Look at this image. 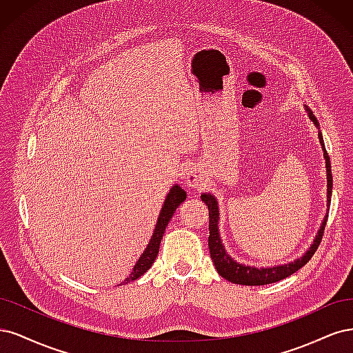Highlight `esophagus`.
I'll return each instance as SVG.
<instances>
[{
	"label": "esophagus",
	"instance_id": "1",
	"mask_svg": "<svg viewBox=\"0 0 353 353\" xmlns=\"http://www.w3.org/2000/svg\"><path fill=\"white\" fill-rule=\"evenodd\" d=\"M185 185L188 186V189L201 188L205 185V177H203V174L201 173V170L190 168L185 177Z\"/></svg>",
	"mask_w": 353,
	"mask_h": 353
}]
</instances>
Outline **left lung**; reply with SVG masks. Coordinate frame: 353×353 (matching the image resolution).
Segmentation results:
<instances>
[{"instance_id": "obj_1", "label": "left lung", "mask_w": 353, "mask_h": 353, "mask_svg": "<svg viewBox=\"0 0 353 353\" xmlns=\"http://www.w3.org/2000/svg\"><path fill=\"white\" fill-rule=\"evenodd\" d=\"M305 110H306V112H308V117L314 121L315 126L320 129V123H318L316 117L312 114V111L308 107H305ZM318 139H320V143L323 146L325 168H327V207H328L330 202H332V190H333L332 164H330V157L325 151L321 130H318ZM201 199L205 202V205L208 207V211H210L208 246H210V254H211L212 263L221 277H224L225 280H229L234 284H243V286H263V284L276 283V281H280L283 279L292 276L293 272L301 270L312 258V255L316 251V248L320 246L325 224H327V217H328V212H327L324 220H323V224L320 227V230H318V233L314 239L312 245L301 258L292 261V263H289V264H283V265H277V267L256 268V267H251V265L239 264L237 261H234L229 254L225 252V248L221 242L220 232H219V220H220L219 202H217V199H215L214 195H211V193H202Z\"/></svg>"}]
</instances>
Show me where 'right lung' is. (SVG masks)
<instances>
[{"label":"right lung","mask_w":353,"mask_h":353,"mask_svg":"<svg viewBox=\"0 0 353 353\" xmlns=\"http://www.w3.org/2000/svg\"><path fill=\"white\" fill-rule=\"evenodd\" d=\"M186 199V192L181 189L179 185H174L172 189H170L168 195L164 201V205L160 211V217H158V221L155 224V230L152 233V237L150 243H148L146 249L143 251V254L141 255V258L138 259V263L134 264L130 276L124 280L123 283H129L133 281L136 279H139L141 276H143L145 272L150 270L154 264V261L158 255V251H160V243L163 234L165 232V227L168 225V221L172 220L174 211L179 208V205L181 202Z\"/></svg>","instance_id":"add662e5"}]
</instances>
